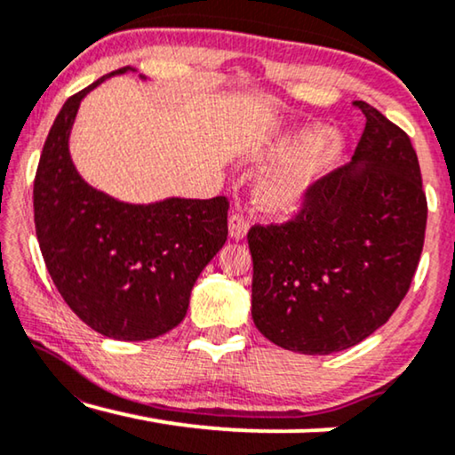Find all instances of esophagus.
Segmentation results:
<instances>
[{
  "label": "esophagus",
  "instance_id": "1",
  "mask_svg": "<svg viewBox=\"0 0 455 455\" xmlns=\"http://www.w3.org/2000/svg\"><path fill=\"white\" fill-rule=\"evenodd\" d=\"M228 228H229V235H232L234 240H242L248 232V220L242 213H232L229 215Z\"/></svg>",
  "mask_w": 455,
  "mask_h": 455
}]
</instances>
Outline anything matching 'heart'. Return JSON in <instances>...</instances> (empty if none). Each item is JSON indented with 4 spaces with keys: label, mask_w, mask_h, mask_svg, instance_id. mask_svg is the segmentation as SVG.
<instances>
[{
    "label": "heart",
    "mask_w": 455,
    "mask_h": 455,
    "mask_svg": "<svg viewBox=\"0 0 455 455\" xmlns=\"http://www.w3.org/2000/svg\"><path fill=\"white\" fill-rule=\"evenodd\" d=\"M344 139L338 130L302 128L279 140L271 155L283 159L257 186L259 203L269 211H291L338 165Z\"/></svg>",
    "instance_id": "heart-1"
}]
</instances>
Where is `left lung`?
I'll use <instances>...</instances> for the list:
<instances>
[{"label":"left lung","instance_id":"obj_1","mask_svg":"<svg viewBox=\"0 0 455 455\" xmlns=\"http://www.w3.org/2000/svg\"><path fill=\"white\" fill-rule=\"evenodd\" d=\"M350 164L304 196L294 220L252 226V321L298 354L346 350L389 321L408 294L427 228L410 136L364 101Z\"/></svg>","mask_w":455,"mask_h":455}]
</instances>
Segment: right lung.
I'll return each mask as SVG.
<instances>
[{
  "instance_id": "obj_1",
  "label": "right lung",
  "mask_w": 455,
  "mask_h": 455,
  "mask_svg": "<svg viewBox=\"0 0 455 455\" xmlns=\"http://www.w3.org/2000/svg\"><path fill=\"white\" fill-rule=\"evenodd\" d=\"M72 95L49 130L35 176V228L68 307L111 339L159 338L182 323L192 285L228 240L226 196L130 204L92 188L72 164L70 130L84 95Z\"/></svg>"
}]
</instances>
